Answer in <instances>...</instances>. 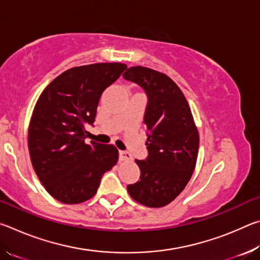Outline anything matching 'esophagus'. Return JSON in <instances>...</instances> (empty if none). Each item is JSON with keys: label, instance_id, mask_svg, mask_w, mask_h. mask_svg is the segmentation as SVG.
<instances>
[{"label": "esophagus", "instance_id": "1", "mask_svg": "<svg viewBox=\"0 0 260 260\" xmlns=\"http://www.w3.org/2000/svg\"><path fill=\"white\" fill-rule=\"evenodd\" d=\"M119 159L120 160H124V161L132 160V155H131L129 152L124 151V150H120L119 151Z\"/></svg>", "mask_w": 260, "mask_h": 260}]
</instances>
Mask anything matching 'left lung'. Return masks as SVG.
Instances as JSON below:
<instances>
[{"label": "left lung", "mask_w": 260, "mask_h": 260, "mask_svg": "<svg viewBox=\"0 0 260 260\" xmlns=\"http://www.w3.org/2000/svg\"><path fill=\"white\" fill-rule=\"evenodd\" d=\"M147 95L144 124L148 156L135 159L141 174L127 186L131 197L149 208L171 203L190 180L199 155L200 136L186 98L172 79L155 70L134 67L124 73Z\"/></svg>", "instance_id": "8db88e82"}]
</instances>
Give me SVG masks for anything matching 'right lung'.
Returning a JSON list of instances; mask_svg holds the SVG:
<instances>
[{"instance_id":"right-lung-1","label":"right lung","mask_w":260,"mask_h":260,"mask_svg":"<svg viewBox=\"0 0 260 260\" xmlns=\"http://www.w3.org/2000/svg\"><path fill=\"white\" fill-rule=\"evenodd\" d=\"M127 67L100 63L70 69L47 86L35 104L28 128L33 169L46 190L65 204L93 197L101 179L118 161L112 144L86 141L101 95Z\"/></svg>"}]
</instances>
